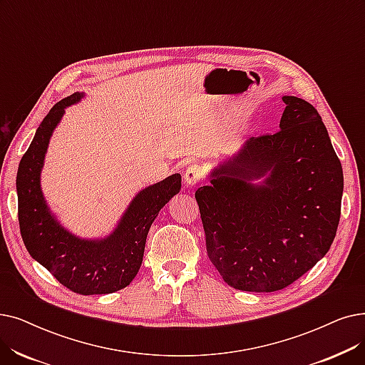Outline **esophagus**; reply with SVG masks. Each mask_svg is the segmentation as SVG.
Wrapping results in <instances>:
<instances>
[{
    "mask_svg": "<svg viewBox=\"0 0 365 365\" xmlns=\"http://www.w3.org/2000/svg\"><path fill=\"white\" fill-rule=\"evenodd\" d=\"M202 176H204L202 167L198 165V164H192V165H189V167L186 168V173H185V183H186V186L192 187V186H195L197 183H200V182L202 180Z\"/></svg>",
    "mask_w": 365,
    "mask_h": 365,
    "instance_id": "obj_1",
    "label": "esophagus"
}]
</instances>
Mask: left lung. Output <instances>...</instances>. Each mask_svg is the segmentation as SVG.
Wrapping results in <instances>:
<instances>
[{
	"instance_id": "8db88e82",
	"label": "left lung",
	"mask_w": 365,
	"mask_h": 365,
	"mask_svg": "<svg viewBox=\"0 0 365 365\" xmlns=\"http://www.w3.org/2000/svg\"><path fill=\"white\" fill-rule=\"evenodd\" d=\"M283 103L280 130L247 140L195 191L207 257L240 291L289 287L325 255L339 227L343 170L322 118L306 100ZM265 172L262 185L250 183Z\"/></svg>"
}]
</instances>
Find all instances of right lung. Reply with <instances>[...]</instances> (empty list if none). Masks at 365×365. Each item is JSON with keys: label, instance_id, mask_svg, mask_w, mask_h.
Instances as JSON below:
<instances>
[{"label": "right lung", "instance_id": "right-lung-1", "mask_svg": "<svg viewBox=\"0 0 365 365\" xmlns=\"http://www.w3.org/2000/svg\"><path fill=\"white\" fill-rule=\"evenodd\" d=\"M73 93L55 104L40 123L34 140L22 156L16 187L22 240L37 259L66 288L76 294H110L128 287L143 262L152 222L173 195L180 192V174L143 189L131 202L115 232L106 240L88 242L61 228L51 216L40 189L44 153L64 108L77 103Z\"/></svg>", "mask_w": 365, "mask_h": 365}]
</instances>
